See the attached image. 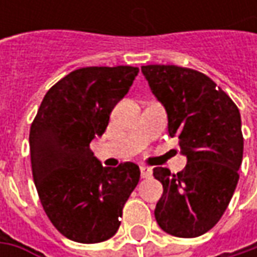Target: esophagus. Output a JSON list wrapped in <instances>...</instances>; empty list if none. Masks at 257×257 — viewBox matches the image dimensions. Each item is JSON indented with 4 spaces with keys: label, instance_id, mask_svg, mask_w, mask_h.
Returning a JSON list of instances; mask_svg holds the SVG:
<instances>
[{
    "label": "esophagus",
    "instance_id": "34e87169",
    "mask_svg": "<svg viewBox=\"0 0 257 257\" xmlns=\"http://www.w3.org/2000/svg\"><path fill=\"white\" fill-rule=\"evenodd\" d=\"M140 172H142V177L143 179H149L153 174V170L150 167H147V166H140Z\"/></svg>",
    "mask_w": 257,
    "mask_h": 257
}]
</instances>
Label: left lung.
<instances>
[{
  "mask_svg": "<svg viewBox=\"0 0 257 257\" xmlns=\"http://www.w3.org/2000/svg\"><path fill=\"white\" fill-rule=\"evenodd\" d=\"M146 80L169 118V134L187 157L177 174L156 167L163 184L154 217L164 232L197 237L209 232L227 209L243 159L237 105L200 71L177 65H143Z\"/></svg>",
  "mask_w": 257,
  "mask_h": 257,
  "instance_id": "1",
  "label": "left lung"
}]
</instances>
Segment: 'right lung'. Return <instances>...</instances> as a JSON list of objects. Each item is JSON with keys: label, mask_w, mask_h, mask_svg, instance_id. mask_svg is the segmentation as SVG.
Returning a JSON list of instances; mask_svg holds the SVG:
<instances>
[{"label": "right lung", "mask_w": 257, "mask_h": 257, "mask_svg": "<svg viewBox=\"0 0 257 257\" xmlns=\"http://www.w3.org/2000/svg\"><path fill=\"white\" fill-rule=\"evenodd\" d=\"M137 74L139 68L130 65L74 70L47 91L31 124V169L40 202L70 240L100 243L114 236L140 180L137 164L103 167L90 149Z\"/></svg>", "instance_id": "add662e5"}]
</instances>
